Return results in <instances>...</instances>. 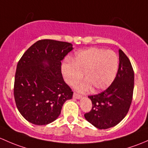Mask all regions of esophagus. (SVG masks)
Instances as JSON below:
<instances>
[{"instance_id":"esophagus-1","label":"esophagus","mask_w":148,"mask_h":148,"mask_svg":"<svg viewBox=\"0 0 148 148\" xmlns=\"http://www.w3.org/2000/svg\"><path fill=\"white\" fill-rule=\"evenodd\" d=\"M73 98H75V99H80V98H81V95H77V93H75V92H74V94H73Z\"/></svg>"}]
</instances>
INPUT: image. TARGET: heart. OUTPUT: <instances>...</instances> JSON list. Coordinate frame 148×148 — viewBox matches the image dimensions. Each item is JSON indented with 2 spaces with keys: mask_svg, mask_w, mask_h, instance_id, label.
Returning <instances> with one entry per match:
<instances>
[{
  "mask_svg": "<svg viewBox=\"0 0 148 148\" xmlns=\"http://www.w3.org/2000/svg\"><path fill=\"white\" fill-rule=\"evenodd\" d=\"M119 65L115 52L92 48L78 52L73 59L62 64L61 71L67 84L75 86L85 74V81L77 88L79 92L91 88L100 91L108 88L116 77Z\"/></svg>",
  "mask_w": 148,
  "mask_h": 148,
  "instance_id": "b5f03b06",
  "label": "heart"
}]
</instances>
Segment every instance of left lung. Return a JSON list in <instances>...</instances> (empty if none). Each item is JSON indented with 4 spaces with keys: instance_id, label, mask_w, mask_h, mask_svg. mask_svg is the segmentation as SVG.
Segmentation results:
<instances>
[{
    "instance_id": "left-lung-1",
    "label": "left lung",
    "mask_w": 148,
    "mask_h": 148,
    "mask_svg": "<svg viewBox=\"0 0 148 148\" xmlns=\"http://www.w3.org/2000/svg\"><path fill=\"white\" fill-rule=\"evenodd\" d=\"M134 72L130 60L119 50V67L116 77L105 91L90 95L91 110L84 115L85 120L97 128L108 129L118 125L127 115L132 103Z\"/></svg>"
}]
</instances>
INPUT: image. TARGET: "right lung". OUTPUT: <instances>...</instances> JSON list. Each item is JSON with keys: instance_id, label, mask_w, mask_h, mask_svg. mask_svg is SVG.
Instances as JSON below:
<instances>
[{"instance_id": "add662e5", "label": "right lung", "mask_w": 148, "mask_h": 148, "mask_svg": "<svg viewBox=\"0 0 148 148\" xmlns=\"http://www.w3.org/2000/svg\"><path fill=\"white\" fill-rule=\"evenodd\" d=\"M73 49L70 42L41 40L25 52L18 63L14 97L20 113L30 123L48 125L61 112L73 94L64 81L61 60Z\"/></svg>"}]
</instances>
